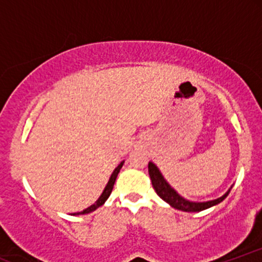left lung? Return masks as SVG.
<instances>
[{
    "label": "left lung",
    "instance_id": "left-lung-1",
    "mask_svg": "<svg viewBox=\"0 0 262 262\" xmlns=\"http://www.w3.org/2000/svg\"><path fill=\"white\" fill-rule=\"evenodd\" d=\"M149 169V175L150 180H151L152 187L155 188V192L158 193V196L164 200L165 202L169 203L172 208L182 210V212H201V210L208 209L210 207L217 206L225 200V197L229 194L231 187L228 189L227 192L222 197L217 198V200L213 201H207V202H193V201H189L183 198L181 194H179L176 192V189H173L170 186V183L165 180V177L162 176L161 171L159 170V167L156 166L152 161H149L148 165Z\"/></svg>",
    "mask_w": 262,
    "mask_h": 262
}]
</instances>
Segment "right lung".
<instances>
[{
	"mask_svg": "<svg viewBox=\"0 0 262 262\" xmlns=\"http://www.w3.org/2000/svg\"><path fill=\"white\" fill-rule=\"evenodd\" d=\"M123 164H124V160L123 161H121V164L118 165V166L116 167V169L113 170V172H112V175H111V177H110V180H108V182H107V185H106V187H104V189H103V192H102L101 193V196L98 197V200L96 201L95 203L92 204V206H90L89 208H86V209H83L82 212H77V213H73V215H80V214H87V213H91V212H93V210H96L98 208V207H101L102 204H104V202H106V201L108 200V197H110V194L112 193V189H113V186H114V182H116V179H117V176H118V173H119V171H121V169H122V166H123Z\"/></svg>",
	"mask_w": 262,
	"mask_h": 262,
	"instance_id": "add662e5",
	"label": "right lung"
}]
</instances>
